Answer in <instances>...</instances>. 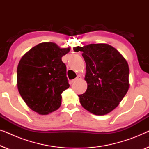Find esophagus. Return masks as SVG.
<instances>
[{"mask_svg": "<svg viewBox=\"0 0 149 149\" xmlns=\"http://www.w3.org/2000/svg\"><path fill=\"white\" fill-rule=\"evenodd\" d=\"M80 79H81V77L80 76V75H78V76H77V78H76V79H73V80H72V81H71V83H73L76 82V81H77L80 80Z\"/></svg>", "mask_w": 149, "mask_h": 149, "instance_id": "obj_1", "label": "esophagus"}]
</instances>
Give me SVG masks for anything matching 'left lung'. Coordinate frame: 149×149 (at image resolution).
<instances>
[{
	"instance_id": "1",
	"label": "left lung",
	"mask_w": 149,
	"mask_h": 149,
	"mask_svg": "<svg viewBox=\"0 0 149 149\" xmlns=\"http://www.w3.org/2000/svg\"><path fill=\"white\" fill-rule=\"evenodd\" d=\"M73 49L83 52L86 63L87 89L78 95L81 104L93 115H107L119 104L129 89L127 61L108 44H90Z\"/></svg>"
}]
</instances>
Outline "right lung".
<instances>
[{"label":"right lung","instance_id":"1","mask_svg":"<svg viewBox=\"0 0 149 149\" xmlns=\"http://www.w3.org/2000/svg\"><path fill=\"white\" fill-rule=\"evenodd\" d=\"M70 47L60 48L54 42H41L23 56L17 69V85L22 99L40 115L56 111L62 93L70 87L66 66L62 57Z\"/></svg>","mask_w":149,"mask_h":149}]
</instances>
